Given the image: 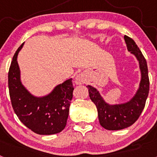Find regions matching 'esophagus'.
<instances>
[{
  "mask_svg": "<svg viewBox=\"0 0 157 157\" xmlns=\"http://www.w3.org/2000/svg\"><path fill=\"white\" fill-rule=\"evenodd\" d=\"M86 77L83 74H79L78 75L75 77V82L77 84V85H82L84 83H86Z\"/></svg>",
  "mask_w": 157,
  "mask_h": 157,
  "instance_id": "obj_1",
  "label": "esophagus"
}]
</instances>
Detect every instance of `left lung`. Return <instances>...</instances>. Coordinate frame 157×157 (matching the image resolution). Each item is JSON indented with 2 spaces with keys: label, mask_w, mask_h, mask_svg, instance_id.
I'll list each match as a JSON object with an SVG mask.
<instances>
[{
  "label": "left lung",
  "mask_w": 157,
  "mask_h": 157,
  "mask_svg": "<svg viewBox=\"0 0 157 157\" xmlns=\"http://www.w3.org/2000/svg\"><path fill=\"white\" fill-rule=\"evenodd\" d=\"M127 49L135 56L139 63L141 82L135 95L129 101L119 105L106 103L97 89L87 86L91 101L95 104L98 112L100 124L106 130H118L127 128L134 124L143 111L149 91V79L146 59L134 40L124 36Z\"/></svg>",
  "instance_id": "left-lung-1"
}]
</instances>
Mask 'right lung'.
I'll list each match as a JSON object with an SVG mask.
<instances>
[{
	"label": "right lung",
	"mask_w": 157,
	"mask_h": 157,
	"mask_svg": "<svg viewBox=\"0 0 157 157\" xmlns=\"http://www.w3.org/2000/svg\"><path fill=\"white\" fill-rule=\"evenodd\" d=\"M23 44L16 50L8 71V89L12 108L19 120L36 134H57L67 124L74 90L72 78L56 86L48 95L41 98L32 95L22 84L17 62L18 53Z\"/></svg>",
	"instance_id": "obj_1"
}]
</instances>
